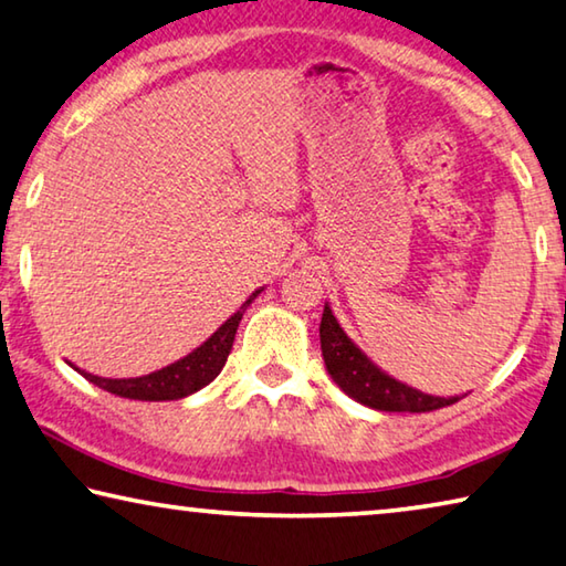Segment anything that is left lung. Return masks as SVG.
Here are the masks:
<instances>
[{
  "mask_svg": "<svg viewBox=\"0 0 566 566\" xmlns=\"http://www.w3.org/2000/svg\"><path fill=\"white\" fill-rule=\"evenodd\" d=\"M319 345L322 357H325V367L329 378L339 385V390L347 392L349 398L363 402V406L373 410L385 412H428L459 402V396L438 398L428 396V392L410 388V385L400 382L375 365L347 332L339 327L337 317L332 315L329 304L325 302V312H322L319 322Z\"/></svg>",
  "mask_w": 566,
  "mask_h": 566,
  "instance_id": "obj_1",
  "label": "left lung"
}]
</instances>
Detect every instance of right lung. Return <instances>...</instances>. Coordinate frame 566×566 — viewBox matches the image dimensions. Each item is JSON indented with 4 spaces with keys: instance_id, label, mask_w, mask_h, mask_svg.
Listing matches in <instances>:
<instances>
[{
    "instance_id": "obj_1",
    "label": "right lung",
    "mask_w": 566,
    "mask_h": 566,
    "mask_svg": "<svg viewBox=\"0 0 566 566\" xmlns=\"http://www.w3.org/2000/svg\"><path fill=\"white\" fill-rule=\"evenodd\" d=\"M264 292V286H259L256 292L249 294V300L241 304V307L231 315L223 325L213 332V335L206 339L203 345H199L193 353H188L181 360L170 363L160 370L143 375V378H97L93 373H85L75 367V370L83 375L85 380H90L97 388H103L107 392L118 398H130V400H181L199 392L206 388L217 375L221 373V367L227 365V357L231 353V345H234L239 322L244 317V312L249 310V304L254 302L259 294Z\"/></svg>"
}]
</instances>
